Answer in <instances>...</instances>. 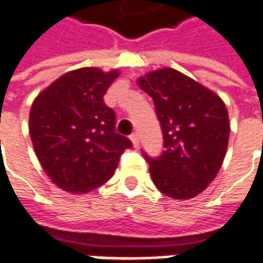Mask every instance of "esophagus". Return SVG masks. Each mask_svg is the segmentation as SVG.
<instances>
[{"mask_svg": "<svg viewBox=\"0 0 263 263\" xmlns=\"http://www.w3.org/2000/svg\"><path fill=\"white\" fill-rule=\"evenodd\" d=\"M129 138H131L134 147H140V135H138L137 132L131 134V137H129Z\"/></svg>", "mask_w": 263, "mask_h": 263, "instance_id": "1", "label": "esophagus"}]
</instances>
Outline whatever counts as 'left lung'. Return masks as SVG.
<instances>
[{
	"mask_svg": "<svg viewBox=\"0 0 263 263\" xmlns=\"http://www.w3.org/2000/svg\"><path fill=\"white\" fill-rule=\"evenodd\" d=\"M153 99L163 132V153L149 157V173L161 194L175 199L199 195L217 176L226 157L230 122L218 96L173 68L138 78Z\"/></svg>",
	"mask_w": 263,
	"mask_h": 263,
	"instance_id": "1",
	"label": "left lung"
}]
</instances>
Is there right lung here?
<instances>
[{"mask_svg": "<svg viewBox=\"0 0 263 263\" xmlns=\"http://www.w3.org/2000/svg\"><path fill=\"white\" fill-rule=\"evenodd\" d=\"M118 76L90 67L69 71L33 102V148L50 180L67 192L84 194L106 183L132 147L116 132L114 109L103 100Z\"/></svg>", "mask_w": 263, "mask_h": 263, "instance_id": "right-lung-1", "label": "right lung"}]
</instances>
